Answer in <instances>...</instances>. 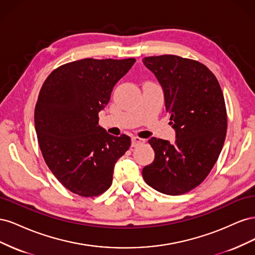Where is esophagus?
I'll return each instance as SVG.
<instances>
[{
	"label": "esophagus",
	"instance_id": "1",
	"mask_svg": "<svg viewBox=\"0 0 255 255\" xmlns=\"http://www.w3.org/2000/svg\"><path fill=\"white\" fill-rule=\"evenodd\" d=\"M143 142H144V140L141 139V138H139V137H136V136L132 137V146H137L138 144H141Z\"/></svg>",
	"mask_w": 255,
	"mask_h": 255
}]
</instances>
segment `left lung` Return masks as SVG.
<instances>
[{
    "label": "left lung",
    "instance_id": "left-lung-1",
    "mask_svg": "<svg viewBox=\"0 0 255 255\" xmlns=\"http://www.w3.org/2000/svg\"><path fill=\"white\" fill-rule=\"evenodd\" d=\"M155 75L175 141L152 137L153 163L142 169L145 183L165 195H182L201 184L217 161L227 134V111L220 85L196 60L175 55L144 57Z\"/></svg>",
    "mask_w": 255,
    "mask_h": 255
}]
</instances>
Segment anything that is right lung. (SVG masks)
<instances>
[{"label":"right lung","instance_id":"1","mask_svg":"<svg viewBox=\"0 0 255 255\" xmlns=\"http://www.w3.org/2000/svg\"><path fill=\"white\" fill-rule=\"evenodd\" d=\"M135 58L81 60L60 66L43 83L35 128L43 158L64 186L82 197L103 194L117 160L130 145L99 126V113Z\"/></svg>","mask_w":255,"mask_h":255}]
</instances>
